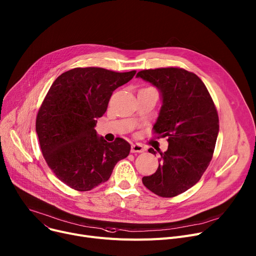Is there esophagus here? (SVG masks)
<instances>
[{
  "instance_id": "34e87169",
  "label": "esophagus",
  "mask_w": 256,
  "mask_h": 256,
  "mask_svg": "<svg viewBox=\"0 0 256 256\" xmlns=\"http://www.w3.org/2000/svg\"><path fill=\"white\" fill-rule=\"evenodd\" d=\"M143 151H144V147H143L141 144H139V143H134V144H132V148H130V152H132V153H134V152L141 153V152H143Z\"/></svg>"
}]
</instances>
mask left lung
Instances as JSON below:
<instances>
[{
  "mask_svg": "<svg viewBox=\"0 0 256 256\" xmlns=\"http://www.w3.org/2000/svg\"><path fill=\"white\" fill-rule=\"evenodd\" d=\"M138 78L156 86L162 107L154 132L168 137V149L154 174L142 178L149 190L162 198L176 196L192 187L208 168L219 132L218 114L204 82L180 68L143 70ZM154 153V149L148 150Z\"/></svg>",
  "mask_w": 256,
  "mask_h": 256,
  "instance_id": "left-lung-1",
  "label": "left lung"
}]
</instances>
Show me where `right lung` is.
Returning a JSON list of instances; mask_svg holds the SVG:
<instances>
[{
    "instance_id": "1",
    "label": "right lung",
    "mask_w": 256,
    "mask_h": 256,
    "mask_svg": "<svg viewBox=\"0 0 256 256\" xmlns=\"http://www.w3.org/2000/svg\"><path fill=\"white\" fill-rule=\"evenodd\" d=\"M136 71L117 73L102 68H75L60 75L37 115L36 132L51 171L79 192L106 182L130 145L122 138L108 143L94 130L107 110L112 92Z\"/></svg>"
}]
</instances>
